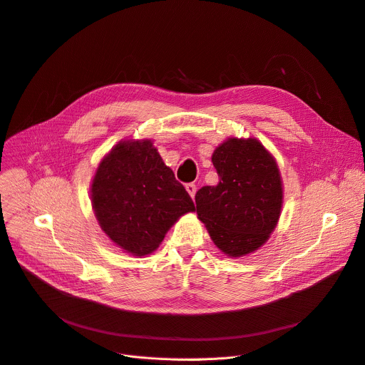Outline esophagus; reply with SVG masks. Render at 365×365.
<instances>
[{
  "mask_svg": "<svg viewBox=\"0 0 365 365\" xmlns=\"http://www.w3.org/2000/svg\"><path fill=\"white\" fill-rule=\"evenodd\" d=\"M185 190H187V193H188L190 196L195 197V195H196V184H193V182L187 184V185H185Z\"/></svg>",
  "mask_w": 365,
  "mask_h": 365,
  "instance_id": "1",
  "label": "esophagus"
}]
</instances>
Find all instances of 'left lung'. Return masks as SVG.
<instances>
[{
  "label": "left lung",
  "instance_id": "1",
  "mask_svg": "<svg viewBox=\"0 0 365 365\" xmlns=\"http://www.w3.org/2000/svg\"><path fill=\"white\" fill-rule=\"evenodd\" d=\"M212 163L220 182L196 193L197 217L217 248L229 257H244L266 244L279 220V168L255 138H229L215 148Z\"/></svg>",
  "mask_w": 365,
  "mask_h": 365
}]
</instances>
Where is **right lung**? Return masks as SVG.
Returning <instances> with one entry per match:
<instances>
[{
    "mask_svg": "<svg viewBox=\"0 0 365 365\" xmlns=\"http://www.w3.org/2000/svg\"><path fill=\"white\" fill-rule=\"evenodd\" d=\"M91 199L103 233L136 257L158 250L178 218L196 211L151 140L113 147L95 172Z\"/></svg>",
    "mask_w": 365,
    "mask_h": 365,
    "instance_id": "1",
    "label": "right lung"
}]
</instances>
